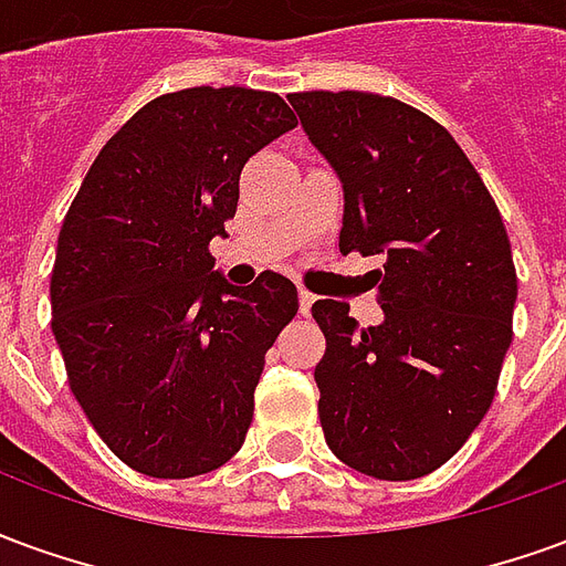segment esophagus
I'll use <instances>...</instances> for the list:
<instances>
[{
    "label": "esophagus",
    "instance_id": "34e87169",
    "mask_svg": "<svg viewBox=\"0 0 566 566\" xmlns=\"http://www.w3.org/2000/svg\"><path fill=\"white\" fill-rule=\"evenodd\" d=\"M312 303H315V294L300 291V312H303V315H308V312H312Z\"/></svg>",
    "mask_w": 566,
    "mask_h": 566
}]
</instances>
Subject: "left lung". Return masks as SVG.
Returning a JSON list of instances; mask_svg holds the SVG:
<instances>
[{
	"label": "left lung",
	"instance_id": "left-lung-1",
	"mask_svg": "<svg viewBox=\"0 0 566 566\" xmlns=\"http://www.w3.org/2000/svg\"><path fill=\"white\" fill-rule=\"evenodd\" d=\"M312 145L343 181L339 251L385 254V321L357 327L318 300L315 367L331 451L357 473L406 482L470 439L497 391L518 279L503 218L446 127L360 91L291 93Z\"/></svg>",
	"mask_w": 566,
	"mask_h": 566
}]
</instances>
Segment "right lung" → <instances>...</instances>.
Masks as SVG:
<instances>
[{
    "instance_id": "add662e5",
    "label": "right lung",
    "mask_w": 566,
    "mask_h": 566,
    "mask_svg": "<svg viewBox=\"0 0 566 566\" xmlns=\"http://www.w3.org/2000/svg\"><path fill=\"white\" fill-rule=\"evenodd\" d=\"M294 127L279 93H163L105 142L69 206L51 327L84 416L136 473H211L245 442L300 300L270 270L230 284L209 242L235 214L248 157Z\"/></svg>"
}]
</instances>
